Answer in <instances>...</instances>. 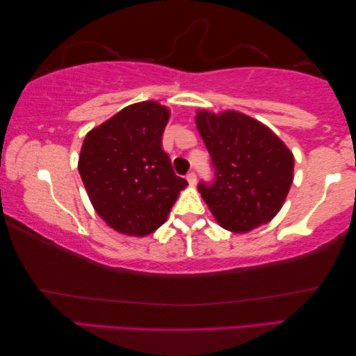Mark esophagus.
Instances as JSON below:
<instances>
[{"label":"esophagus","instance_id":"1","mask_svg":"<svg viewBox=\"0 0 356 356\" xmlns=\"http://www.w3.org/2000/svg\"><path fill=\"white\" fill-rule=\"evenodd\" d=\"M186 179H188V183H189L191 186H194V184L197 183V177H195V173H194V172L188 173V177H186Z\"/></svg>","mask_w":356,"mask_h":356}]
</instances>
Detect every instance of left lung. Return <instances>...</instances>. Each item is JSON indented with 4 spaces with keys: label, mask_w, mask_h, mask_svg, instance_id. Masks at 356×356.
<instances>
[{
    "label": "left lung",
    "mask_w": 356,
    "mask_h": 356,
    "mask_svg": "<svg viewBox=\"0 0 356 356\" xmlns=\"http://www.w3.org/2000/svg\"><path fill=\"white\" fill-rule=\"evenodd\" d=\"M195 124L216 172L199 192L218 224L246 233L270 222L293 181L292 151L270 127L236 110H197Z\"/></svg>",
    "instance_id": "obj_1"
}]
</instances>
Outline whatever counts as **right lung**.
I'll use <instances>...</instances> for the list:
<instances>
[{"mask_svg": "<svg viewBox=\"0 0 356 356\" xmlns=\"http://www.w3.org/2000/svg\"><path fill=\"white\" fill-rule=\"evenodd\" d=\"M170 108L156 101L127 106L91 129L79 173L95 211L113 230L145 236L165 222L188 181L162 149Z\"/></svg>", "mask_w": 356, "mask_h": 356, "instance_id": "add662e5", "label": "right lung"}]
</instances>
